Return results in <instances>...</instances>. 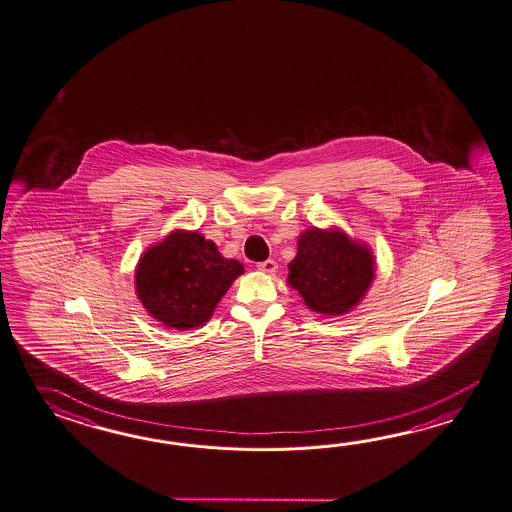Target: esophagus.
I'll list each match as a JSON object with an SVG mask.
<instances>
[{
    "mask_svg": "<svg viewBox=\"0 0 512 512\" xmlns=\"http://www.w3.org/2000/svg\"><path fill=\"white\" fill-rule=\"evenodd\" d=\"M257 268L264 273H275L277 272V262L273 261V259H268V261L259 262Z\"/></svg>",
    "mask_w": 512,
    "mask_h": 512,
    "instance_id": "1",
    "label": "esophagus"
}]
</instances>
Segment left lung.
<instances>
[{"mask_svg":"<svg viewBox=\"0 0 512 512\" xmlns=\"http://www.w3.org/2000/svg\"><path fill=\"white\" fill-rule=\"evenodd\" d=\"M288 270V284L310 310L341 315L363 301L376 275V259L366 244L337 228H310L299 235Z\"/></svg>","mask_w":512,"mask_h":512,"instance_id":"8db88e82","label":"left lung"}]
</instances>
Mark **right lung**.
Returning <instances> with one entry per match:
<instances>
[{
  "instance_id": "obj_1",
  "label": "right lung",
  "mask_w": 512,
  "mask_h": 512,
  "mask_svg": "<svg viewBox=\"0 0 512 512\" xmlns=\"http://www.w3.org/2000/svg\"><path fill=\"white\" fill-rule=\"evenodd\" d=\"M242 273L239 261L224 259L199 231L175 230L140 257L136 295L158 323L189 330L209 321Z\"/></svg>"
}]
</instances>
